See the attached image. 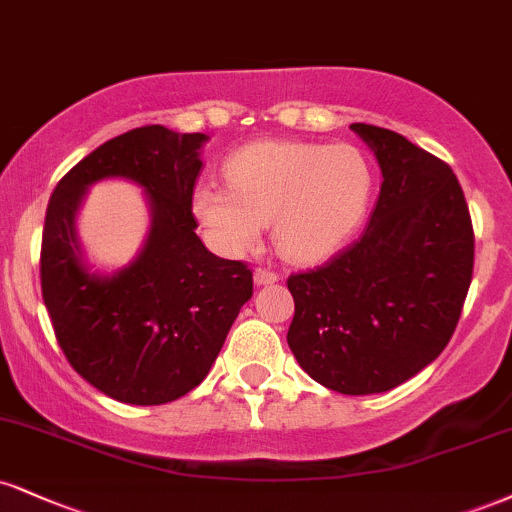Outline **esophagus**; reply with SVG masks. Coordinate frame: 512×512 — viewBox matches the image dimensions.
<instances>
[{"mask_svg": "<svg viewBox=\"0 0 512 512\" xmlns=\"http://www.w3.org/2000/svg\"><path fill=\"white\" fill-rule=\"evenodd\" d=\"M279 281V272L269 267H257L255 269V283L257 286H267V283H276Z\"/></svg>", "mask_w": 512, "mask_h": 512, "instance_id": "1", "label": "esophagus"}]
</instances>
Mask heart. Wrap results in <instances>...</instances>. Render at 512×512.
Wrapping results in <instances>:
<instances>
[{"instance_id": "1", "label": "heart", "mask_w": 512, "mask_h": 512, "mask_svg": "<svg viewBox=\"0 0 512 512\" xmlns=\"http://www.w3.org/2000/svg\"><path fill=\"white\" fill-rule=\"evenodd\" d=\"M226 183L193 190V214L214 248L240 255L272 221L281 252L312 260L346 243L367 217L374 169L355 145L262 140L226 162Z\"/></svg>"}]
</instances>
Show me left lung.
<instances>
[{
	"label": "left lung",
	"instance_id": "8db88e82",
	"mask_svg": "<svg viewBox=\"0 0 512 512\" xmlns=\"http://www.w3.org/2000/svg\"><path fill=\"white\" fill-rule=\"evenodd\" d=\"M381 166L362 236L322 267L288 276V346L326 389H396L451 341L474 267L463 188L439 157L389 128L353 123Z\"/></svg>",
	"mask_w": 512,
	"mask_h": 512
}]
</instances>
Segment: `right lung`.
<instances>
[{
  "label": "right lung",
  "instance_id": "obj_1",
  "mask_svg": "<svg viewBox=\"0 0 512 512\" xmlns=\"http://www.w3.org/2000/svg\"><path fill=\"white\" fill-rule=\"evenodd\" d=\"M205 140L133 128L80 159L49 197L40 281L54 334L80 377L119 403L162 405L193 391L252 298L248 264L212 255L195 233ZM102 177L143 185L153 212L141 255L114 275L90 273L75 238L79 200Z\"/></svg>",
  "mask_w": 512,
  "mask_h": 512
}]
</instances>
